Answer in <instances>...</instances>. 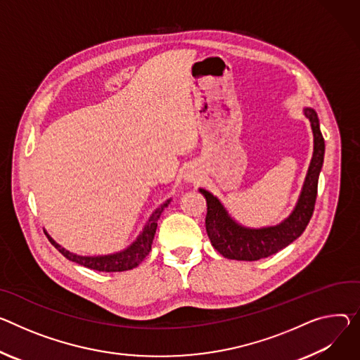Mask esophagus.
I'll list each match as a JSON object with an SVG mask.
<instances>
[{
  "label": "esophagus",
  "instance_id": "obj_1",
  "mask_svg": "<svg viewBox=\"0 0 360 360\" xmlns=\"http://www.w3.org/2000/svg\"><path fill=\"white\" fill-rule=\"evenodd\" d=\"M185 179H186L188 182H192V181H195V174H193L192 171H188V172L185 174Z\"/></svg>",
  "mask_w": 360,
  "mask_h": 360
}]
</instances>
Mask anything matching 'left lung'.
<instances>
[{
	"label": "left lung",
	"mask_w": 360,
	"mask_h": 360,
	"mask_svg": "<svg viewBox=\"0 0 360 360\" xmlns=\"http://www.w3.org/2000/svg\"><path fill=\"white\" fill-rule=\"evenodd\" d=\"M304 116L310 120L313 132V156L306 174L300 197L290 215L277 225L250 228L237 222L222 202L210 191L200 188L207 201L205 226L212 247L225 258L255 261L273 255L297 240L313 215L317 182L324 159V139L320 132V123L314 109L304 108Z\"/></svg>",
	"instance_id": "8db88e82"
}]
</instances>
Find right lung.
I'll use <instances>...</instances> for the list:
<instances>
[{
    "label": "right lung",
    "mask_w": 360,
    "mask_h": 360,
    "mask_svg": "<svg viewBox=\"0 0 360 360\" xmlns=\"http://www.w3.org/2000/svg\"><path fill=\"white\" fill-rule=\"evenodd\" d=\"M171 202V198L167 200L165 202H162L149 217L148 222L145 224V226L142 228L141 234L136 237V240L127 245L124 250H120L117 252L113 254H105V255H80L76 252H72L69 250H66L64 247H61L60 244H57L47 233L49 240L51 241V244L64 255L68 259L73 261L76 264H80L83 267L96 270V271H105V273H116V271H127L132 270L135 267H138L142 261L145 259V257L149 254L150 247H152V241L156 233V226H158V219L160 217V214L163 212L168 207V204Z\"/></svg>",
    "instance_id": "obj_1"
}]
</instances>
